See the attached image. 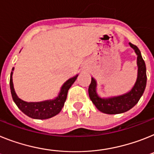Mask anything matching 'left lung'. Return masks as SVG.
Instances as JSON below:
<instances>
[{
	"mask_svg": "<svg viewBox=\"0 0 154 154\" xmlns=\"http://www.w3.org/2000/svg\"><path fill=\"white\" fill-rule=\"evenodd\" d=\"M129 45L137 55L136 61L138 66L137 79L131 90L122 95L103 98L100 97L97 92V81L93 77L91 78V83L88 90L89 96L96 107L104 114L116 115L128 111L139 102L146 89L147 78L145 61H143L139 48L131 43H129Z\"/></svg>",
	"mask_w": 154,
	"mask_h": 154,
	"instance_id": "obj_1",
	"label": "left lung"
}]
</instances>
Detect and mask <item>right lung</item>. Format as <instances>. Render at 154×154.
<instances>
[{
	"instance_id": "right-lung-1",
	"label": "right lung",
	"mask_w": 154,
	"mask_h": 154,
	"mask_svg": "<svg viewBox=\"0 0 154 154\" xmlns=\"http://www.w3.org/2000/svg\"><path fill=\"white\" fill-rule=\"evenodd\" d=\"M13 71L14 68H12V72H11L10 76V89L13 100L17 105V107L25 115L34 119H47L59 114L64 107V102L67 99L68 90L70 89L79 75H76L74 77L67 80L61 87L57 97H55L54 99L47 100L40 102H26L20 99L14 91L12 81Z\"/></svg>"
}]
</instances>
